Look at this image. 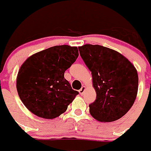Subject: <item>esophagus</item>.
<instances>
[{"instance_id":"1","label":"esophagus","mask_w":151,"mask_h":151,"mask_svg":"<svg viewBox=\"0 0 151 151\" xmlns=\"http://www.w3.org/2000/svg\"><path fill=\"white\" fill-rule=\"evenodd\" d=\"M85 86H82V88L79 90V93H80L81 95H83L84 94V92H85Z\"/></svg>"}]
</instances>
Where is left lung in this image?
Returning <instances> with one entry per match:
<instances>
[{"mask_svg":"<svg viewBox=\"0 0 151 151\" xmlns=\"http://www.w3.org/2000/svg\"><path fill=\"white\" fill-rule=\"evenodd\" d=\"M85 65L92 72L96 99L89 112L102 122L118 120L132 106L138 92V73L129 59L106 47L85 45L78 47Z\"/></svg>","mask_w":151,"mask_h":151,"instance_id":"1","label":"left lung"}]
</instances>
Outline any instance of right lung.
<instances>
[{
    "instance_id": "add662e5",
    "label": "right lung",
    "mask_w": 151,
    "mask_h": 151,
    "mask_svg": "<svg viewBox=\"0 0 151 151\" xmlns=\"http://www.w3.org/2000/svg\"><path fill=\"white\" fill-rule=\"evenodd\" d=\"M77 47L57 45L29 56L16 79L18 94L26 107L42 118L53 119L66 110L78 92L64 73L78 57Z\"/></svg>"
}]
</instances>
